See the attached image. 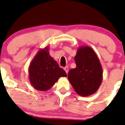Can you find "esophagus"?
<instances>
[{
    "mask_svg": "<svg viewBox=\"0 0 125 125\" xmlns=\"http://www.w3.org/2000/svg\"><path fill=\"white\" fill-rule=\"evenodd\" d=\"M64 71H65L66 73L67 74L68 73V71H69V67H68V66H66V67H64Z\"/></svg>",
    "mask_w": 125,
    "mask_h": 125,
    "instance_id": "esophagus-1",
    "label": "esophagus"
}]
</instances>
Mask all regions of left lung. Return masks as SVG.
I'll return each mask as SVG.
<instances>
[{"instance_id": "1", "label": "left lung", "mask_w": 125, "mask_h": 125, "mask_svg": "<svg viewBox=\"0 0 125 125\" xmlns=\"http://www.w3.org/2000/svg\"><path fill=\"white\" fill-rule=\"evenodd\" d=\"M76 67L68 73V79L76 92L88 96L97 91L103 80V70L96 54L89 46H82L74 57Z\"/></svg>"}]
</instances>
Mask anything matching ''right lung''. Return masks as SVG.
I'll return each mask as SVG.
<instances>
[{
    "instance_id": "1",
    "label": "right lung",
    "mask_w": 125,
    "mask_h": 125,
    "mask_svg": "<svg viewBox=\"0 0 125 125\" xmlns=\"http://www.w3.org/2000/svg\"><path fill=\"white\" fill-rule=\"evenodd\" d=\"M66 76L65 71L49 54L48 46L38 51L29 67L31 84L35 89L41 91L49 90L59 77Z\"/></svg>"
}]
</instances>
